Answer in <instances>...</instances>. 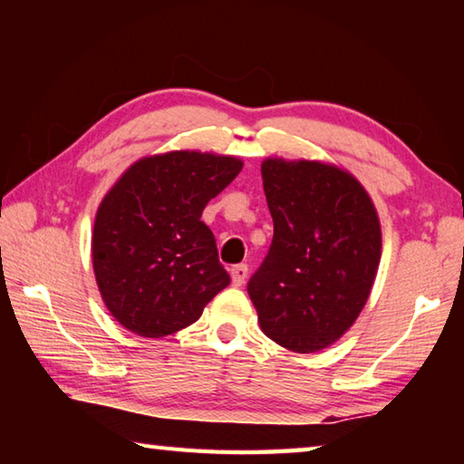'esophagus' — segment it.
Masks as SVG:
<instances>
[{
	"mask_svg": "<svg viewBox=\"0 0 464 464\" xmlns=\"http://www.w3.org/2000/svg\"><path fill=\"white\" fill-rule=\"evenodd\" d=\"M229 272H231V282H233V286H241L243 282H246V278H247V266H246V264H237V266H233V268H231Z\"/></svg>",
	"mask_w": 464,
	"mask_h": 464,
	"instance_id": "esophagus-1",
	"label": "esophagus"
}]
</instances>
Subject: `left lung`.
Returning <instances> with one entry per match:
<instances>
[{
	"label": "left lung",
	"instance_id": "1",
	"mask_svg": "<svg viewBox=\"0 0 464 464\" xmlns=\"http://www.w3.org/2000/svg\"><path fill=\"white\" fill-rule=\"evenodd\" d=\"M274 237L247 282L262 332L286 350H324L354 325L381 262V223L358 179L321 161L266 160Z\"/></svg>",
	"mask_w": 464,
	"mask_h": 464
}]
</instances>
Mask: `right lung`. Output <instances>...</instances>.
<instances>
[{
    "label": "right lung",
    "instance_id": "1",
    "mask_svg": "<svg viewBox=\"0 0 464 464\" xmlns=\"http://www.w3.org/2000/svg\"><path fill=\"white\" fill-rule=\"evenodd\" d=\"M241 168L237 157L169 151L132 163L110 188L93 223L92 262L122 327L143 337L176 334L229 286L200 217Z\"/></svg>",
    "mask_w": 464,
    "mask_h": 464
}]
</instances>
